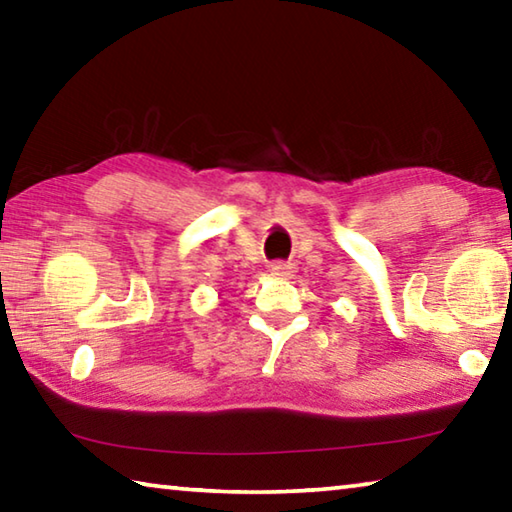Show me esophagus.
I'll use <instances>...</instances> for the list:
<instances>
[{"label": "esophagus", "mask_w": 512, "mask_h": 512, "mask_svg": "<svg viewBox=\"0 0 512 512\" xmlns=\"http://www.w3.org/2000/svg\"><path fill=\"white\" fill-rule=\"evenodd\" d=\"M291 271H293V266L287 264V262H273L271 264V273L273 275H291Z\"/></svg>", "instance_id": "obj_1"}]
</instances>
